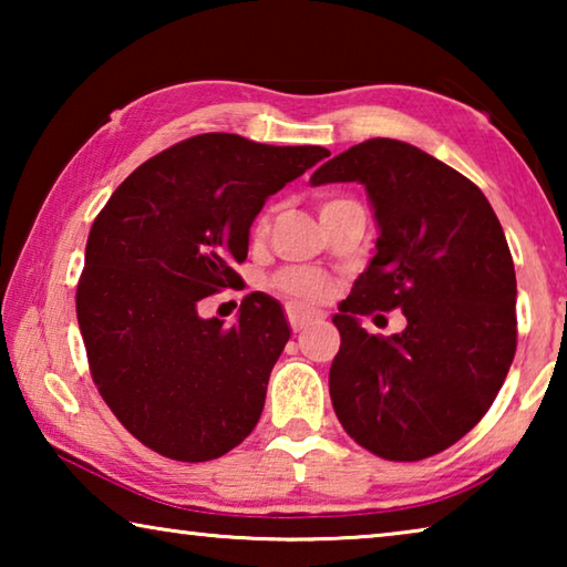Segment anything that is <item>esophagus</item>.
I'll return each instance as SVG.
<instances>
[{"instance_id":"1","label":"esophagus","mask_w":567,"mask_h":567,"mask_svg":"<svg viewBox=\"0 0 567 567\" xmlns=\"http://www.w3.org/2000/svg\"><path fill=\"white\" fill-rule=\"evenodd\" d=\"M287 320H290L295 332H300L305 328H310L315 320H320V315L318 312H310V310H302V307L290 305V307H287Z\"/></svg>"}]
</instances>
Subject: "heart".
<instances>
[{
    "label": "heart",
    "instance_id": "1",
    "mask_svg": "<svg viewBox=\"0 0 567 567\" xmlns=\"http://www.w3.org/2000/svg\"><path fill=\"white\" fill-rule=\"evenodd\" d=\"M267 227H270V215H262L257 219L255 233L265 235ZM277 285H280L285 292H290L297 300L305 302H318L330 295V280L322 272L315 270H285L277 277Z\"/></svg>",
    "mask_w": 567,
    "mask_h": 567
}]
</instances>
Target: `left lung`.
<instances>
[{
	"label": "left lung",
	"instance_id": "1",
	"mask_svg": "<svg viewBox=\"0 0 567 567\" xmlns=\"http://www.w3.org/2000/svg\"><path fill=\"white\" fill-rule=\"evenodd\" d=\"M315 187L360 182L378 223L375 255L332 322L334 415L385 460L443 453L473 430L515 358V267L487 197L457 169L400 140L354 145L315 172ZM400 306L390 339L359 324Z\"/></svg>",
	"mask_w": 567,
	"mask_h": 567
}]
</instances>
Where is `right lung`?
<instances>
[{
  "mask_svg": "<svg viewBox=\"0 0 567 567\" xmlns=\"http://www.w3.org/2000/svg\"><path fill=\"white\" fill-rule=\"evenodd\" d=\"M328 155L197 134L134 169L94 219L76 322L94 385L142 445L205 463L255 430L290 340L282 305L247 295L233 328L197 305L239 282L265 199Z\"/></svg>",
  "mask_w": 567,
  "mask_h": 567,
  "instance_id": "right-lung-1",
  "label": "right lung"
}]
</instances>
